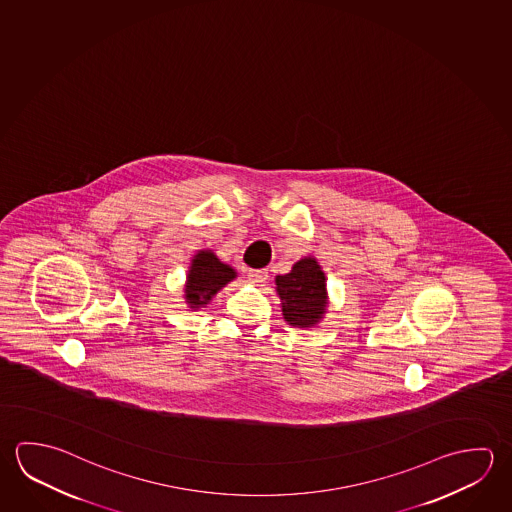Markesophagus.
<instances>
[{"label":"esophagus","mask_w":512,"mask_h":512,"mask_svg":"<svg viewBox=\"0 0 512 512\" xmlns=\"http://www.w3.org/2000/svg\"><path fill=\"white\" fill-rule=\"evenodd\" d=\"M248 278H250L252 282H255V284H262V282L268 280V271H266V269H250Z\"/></svg>","instance_id":"1"}]
</instances>
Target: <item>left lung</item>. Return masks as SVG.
I'll use <instances>...</instances> for the list:
<instances>
[{
  "label": "left lung",
  "instance_id": "1",
  "mask_svg": "<svg viewBox=\"0 0 512 512\" xmlns=\"http://www.w3.org/2000/svg\"><path fill=\"white\" fill-rule=\"evenodd\" d=\"M277 291L286 322L309 327L325 313V277L316 260H298L291 273L278 275Z\"/></svg>",
  "mask_w": 512,
  "mask_h": 512
}]
</instances>
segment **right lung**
Segmentation results:
<instances>
[{"label": "right lung", "instance_id": "right-lung-1", "mask_svg": "<svg viewBox=\"0 0 512 512\" xmlns=\"http://www.w3.org/2000/svg\"><path fill=\"white\" fill-rule=\"evenodd\" d=\"M235 271L212 252H199L190 266L185 298L190 307H201L212 300L221 287L234 280Z\"/></svg>", "mask_w": 512, "mask_h": 512}]
</instances>
